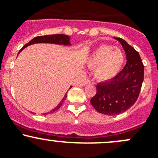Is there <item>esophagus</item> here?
Segmentation results:
<instances>
[{
  "instance_id": "obj_1",
  "label": "esophagus",
  "mask_w": 158,
  "mask_h": 158,
  "mask_svg": "<svg viewBox=\"0 0 158 158\" xmlns=\"http://www.w3.org/2000/svg\"><path fill=\"white\" fill-rule=\"evenodd\" d=\"M90 80H89V79H87V80H86L85 81H84V84H83V85H86V84H90Z\"/></svg>"
}]
</instances>
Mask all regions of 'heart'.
<instances>
[{
  "mask_svg": "<svg viewBox=\"0 0 158 158\" xmlns=\"http://www.w3.org/2000/svg\"><path fill=\"white\" fill-rule=\"evenodd\" d=\"M124 62V54L121 49L113 45L103 44L90 54L87 64L90 69L94 70L95 79L104 81L114 77L121 71Z\"/></svg>",
  "mask_w": 158,
  "mask_h": 158,
  "instance_id": "b5f03b06",
  "label": "heart"
}]
</instances>
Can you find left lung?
I'll return each mask as SVG.
<instances>
[{"label":"left lung","instance_id":"obj_1","mask_svg":"<svg viewBox=\"0 0 158 158\" xmlns=\"http://www.w3.org/2000/svg\"><path fill=\"white\" fill-rule=\"evenodd\" d=\"M122 45L127 63L110 81L97 84V93L90 104L99 113L118 115L128 110L137 100L143 81L144 66L138 52L120 37H115Z\"/></svg>","mask_w":158,"mask_h":158}]
</instances>
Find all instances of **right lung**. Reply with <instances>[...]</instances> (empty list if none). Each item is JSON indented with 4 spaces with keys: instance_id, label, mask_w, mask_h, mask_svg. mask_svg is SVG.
Here are the masks:
<instances>
[{
    "instance_id": "1",
    "label": "right lung",
    "mask_w": 158,
    "mask_h": 158,
    "mask_svg": "<svg viewBox=\"0 0 158 158\" xmlns=\"http://www.w3.org/2000/svg\"><path fill=\"white\" fill-rule=\"evenodd\" d=\"M70 37L68 35H65V34H51V35H44V36H38V37H36L34 38H33L32 40L30 42H28L27 44H26L21 50L20 51H22L24 48L29 46V45L34 44H37V43H50V44H64V45H70ZM19 51V53H20ZM18 53V54H19ZM70 88H71V86ZM67 94L64 95V98L62 99V101H60V104L57 106L54 109H53L50 113H53V112L56 111V110H58L60 108V106L62 105L63 102L64 101V100L66 99Z\"/></svg>"
}]
</instances>
